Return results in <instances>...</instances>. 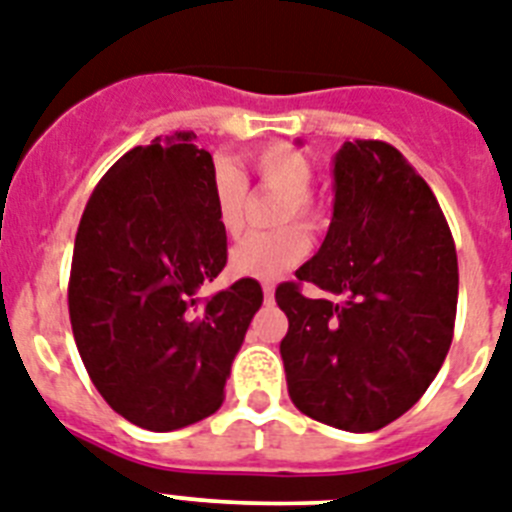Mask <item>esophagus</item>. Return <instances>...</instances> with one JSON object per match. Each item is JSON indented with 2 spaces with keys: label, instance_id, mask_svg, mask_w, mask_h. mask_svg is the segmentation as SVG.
<instances>
[{
  "label": "esophagus",
  "instance_id": "1",
  "mask_svg": "<svg viewBox=\"0 0 512 512\" xmlns=\"http://www.w3.org/2000/svg\"><path fill=\"white\" fill-rule=\"evenodd\" d=\"M261 290H264V300H272L274 298V285H272V282H264V285H261Z\"/></svg>",
  "mask_w": 512,
  "mask_h": 512
}]
</instances>
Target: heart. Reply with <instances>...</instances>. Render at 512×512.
I'll return each instance as SVG.
<instances>
[{"mask_svg": "<svg viewBox=\"0 0 512 512\" xmlns=\"http://www.w3.org/2000/svg\"><path fill=\"white\" fill-rule=\"evenodd\" d=\"M253 176L261 186L285 194L282 222L300 220L305 225L321 222V207L310 196L313 186V163L303 150L292 144H272L251 157ZM248 183L238 168L217 163L212 173V202L217 225L225 235H238L246 214ZM308 253V238L300 227H282L277 233H253L230 251V272L235 277L274 279L290 272Z\"/></svg>", "mask_w": 512, "mask_h": 512, "instance_id": "b5f03b06", "label": "heart"}]
</instances>
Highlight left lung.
<instances>
[{
	"mask_svg": "<svg viewBox=\"0 0 512 512\" xmlns=\"http://www.w3.org/2000/svg\"><path fill=\"white\" fill-rule=\"evenodd\" d=\"M295 277L274 292L292 404L347 432L409 412L451 349L458 259L438 199L396 147L342 144L329 233ZM303 281L324 298L305 299Z\"/></svg>",
	"mask_w": 512,
	"mask_h": 512,
	"instance_id": "1",
	"label": "left lung"
}]
</instances>
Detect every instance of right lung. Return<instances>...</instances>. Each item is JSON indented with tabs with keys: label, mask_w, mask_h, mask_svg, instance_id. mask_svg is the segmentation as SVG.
<instances>
[{
	"label": "right lung",
	"mask_w": 512,
	"mask_h": 512,
	"mask_svg": "<svg viewBox=\"0 0 512 512\" xmlns=\"http://www.w3.org/2000/svg\"><path fill=\"white\" fill-rule=\"evenodd\" d=\"M194 131L134 147L95 186L74 238L69 321L87 375L113 412L181 430L225 401L230 365L264 303L256 279L209 300L227 264L207 150Z\"/></svg>",
	"instance_id": "obj_1"
}]
</instances>
